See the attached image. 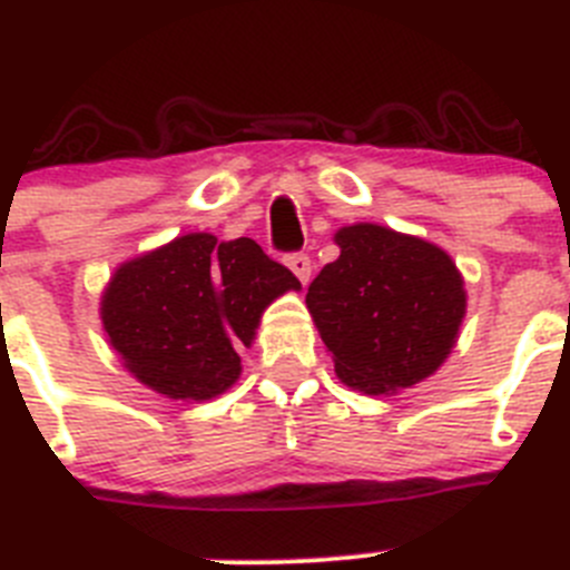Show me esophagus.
<instances>
[{
    "mask_svg": "<svg viewBox=\"0 0 570 570\" xmlns=\"http://www.w3.org/2000/svg\"><path fill=\"white\" fill-rule=\"evenodd\" d=\"M288 268L294 271V274L299 276L302 285H305V282L311 279V268H314V265H311V256L308 254H291L288 256Z\"/></svg>",
    "mask_w": 570,
    "mask_h": 570,
    "instance_id": "1",
    "label": "esophagus"
}]
</instances>
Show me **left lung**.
Wrapping results in <instances>:
<instances>
[{
  "label": "left lung",
  "instance_id": "obj_1",
  "mask_svg": "<svg viewBox=\"0 0 570 570\" xmlns=\"http://www.w3.org/2000/svg\"><path fill=\"white\" fill-rule=\"evenodd\" d=\"M340 259L311 282L308 311L345 385L365 394L411 387L445 362L465 316L451 256L382 225L334 236Z\"/></svg>",
  "mask_w": 570,
  "mask_h": 570
}]
</instances>
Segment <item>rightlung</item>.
Instances as JSON below:
<instances>
[{
    "instance_id": "obj_1",
    "label": "right lung",
    "mask_w": 570,
    "mask_h": 570,
    "mask_svg": "<svg viewBox=\"0 0 570 570\" xmlns=\"http://www.w3.org/2000/svg\"><path fill=\"white\" fill-rule=\"evenodd\" d=\"M299 279L248 236L188 234L125 262L102 296L110 345L170 400H210L239 380L262 311Z\"/></svg>"
}]
</instances>
